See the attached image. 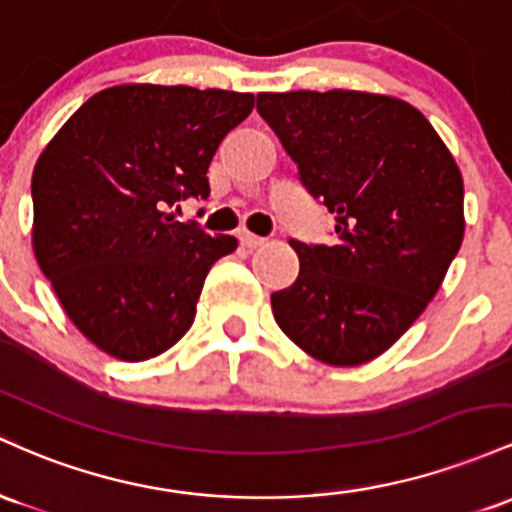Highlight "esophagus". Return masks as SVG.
<instances>
[{
	"mask_svg": "<svg viewBox=\"0 0 512 512\" xmlns=\"http://www.w3.org/2000/svg\"><path fill=\"white\" fill-rule=\"evenodd\" d=\"M239 241L241 244L246 246V249H256V246H263V237H256V234H251V232H239Z\"/></svg>",
	"mask_w": 512,
	"mask_h": 512,
	"instance_id": "1",
	"label": "esophagus"
}]
</instances>
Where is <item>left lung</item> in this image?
Wrapping results in <instances>:
<instances>
[{
	"instance_id": "8db88e82",
	"label": "left lung",
	"mask_w": 512,
	"mask_h": 512,
	"mask_svg": "<svg viewBox=\"0 0 512 512\" xmlns=\"http://www.w3.org/2000/svg\"><path fill=\"white\" fill-rule=\"evenodd\" d=\"M300 171L336 217L333 244L290 239L300 275L271 295L292 343L326 365L377 358L421 317L464 237V183L421 111L365 91L258 94Z\"/></svg>"
}]
</instances>
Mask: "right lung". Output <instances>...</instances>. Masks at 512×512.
<instances>
[{
  "label": "right lung",
  "mask_w": 512,
  "mask_h": 512,
  "mask_svg": "<svg viewBox=\"0 0 512 512\" xmlns=\"http://www.w3.org/2000/svg\"><path fill=\"white\" fill-rule=\"evenodd\" d=\"M254 94L123 84L91 96L33 169V251L72 324L113 358L149 360L191 329L217 258L171 208L208 200V166Z\"/></svg>",
  "instance_id": "obj_1"
}]
</instances>
